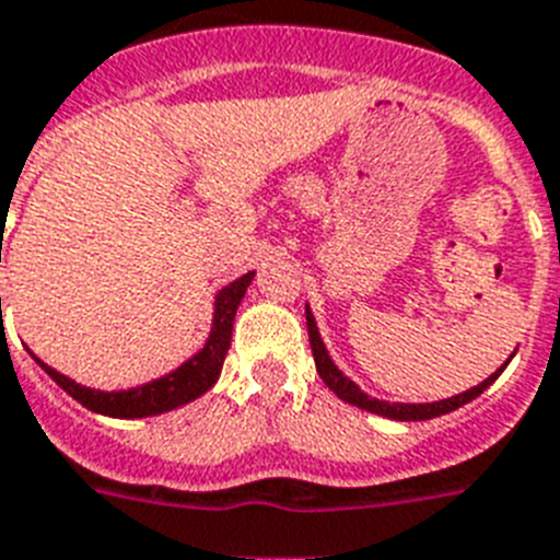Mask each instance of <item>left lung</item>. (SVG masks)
<instances>
[{
  "instance_id": "left-lung-1",
  "label": "left lung",
  "mask_w": 560,
  "mask_h": 560,
  "mask_svg": "<svg viewBox=\"0 0 560 560\" xmlns=\"http://www.w3.org/2000/svg\"><path fill=\"white\" fill-rule=\"evenodd\" d=\"M304 313H307V332H310V347H313V359H316V370L318 375H322V382L327 384V387L336 393L341 401L352 404V407H361V410L368 412H375V416H384V418H393V421H427V418H439V416H447V412L458 410V407H464V404H469L472 398H478L483 393V389L490 387L492 382H495L498 375L504 373V368L510 364V359H506V364L501 370H495V373L490 375V378H483L478 387L467 389V393H458V396L453 398H444V401H432V404H401V401H382V398H373L368 396L364 389L359 387V384L352 382V378H347L341 370L336 368V361L330 359V352H327V347H324L322 341V332H318V324L316 318H313V310H310V304L304 307Z\"/></svg>"
}]
</instances>
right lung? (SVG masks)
Segmentation results:
<instances>
[{
    "label": "right lung",
    "instance_id": "1",
    "mask_svg": "<svg viewBox=\"0 0 560 560\" xmlns=\"http://www.w3.org/2000/svg\"><path fill=\"white\" fill-rule=\"evenodd\" d=\"M256 272H244L242 279L230 281L228 288H222L215 293L213 302V324H210V336L205 341L192 359H187L182 368H176L173 373H164L159 378L148 384H139V387L130 389H93L84 387V384L73 382L68 375H62L59 370L48 368L45 361L36 359L45 373L54 378L59 387L68 393V396L77 398L82 407H88L91 412L110 418H148V416H162V412H171L176 407H185V404L196 401L199 396H205L222 375L224 355L230 350V338H233V318H236V310L242 304L244 293L250 288V281Z\"/></svg>",
    "mask_w": 560,
    "mask_h": 560
}]
</instances>
